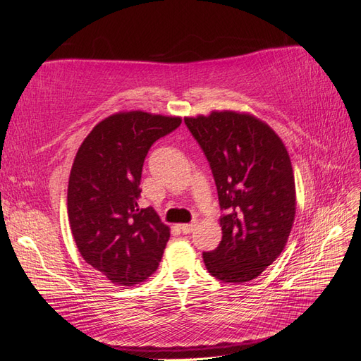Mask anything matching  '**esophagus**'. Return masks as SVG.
<instances>
[{
  "label": "esophagus",
  "mask_w": 361,
  "mask_h": 361,
  "mask_svg": "<svg viewBox=\"0 0 361 361\" xmlns=\"http://www.w3.org/2000/svg\"><path fill=\"white\" fill-rule=\"evenodd\" d=\"M192 224H180L179 226V228H180V232L183 233V235H188V233H191L192 232Z\"/></svg>",
  "instance_id": "obj_1"
}]
</instances>
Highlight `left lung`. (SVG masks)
Returning <instances> with one entry per match:
<instances>
[{"instance_id":"1","label":"left lung","mask_w":361,"mask_h":361,"mask_svg":"<svg viewBox=\"0 0 361 361\" xmlns=\"http://www.w3.org/2000/svg\"><path fill=\"white\" fill-rule=\"evenodd\" d=\"M202 147L224 212L223 238L203 253L206 269L224 283L260 276L285 248L295 218V180L289 154L267 123L250 114L212 111L187 117Z\"/></svg>"}]
</instances>
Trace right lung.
Listing matches in <instances>:
<instances>
[{
	"instance_id": "obj_1",
	"label": "right lung",
	"mask_w": 361,
	"mask_h": 361,
	"mask_svg": "<svg viewBox=\"0 0 361 361\" xmlns=\"http://www.w3.org/2000/svg\"><path fill=\"white\" fill-rule=\"evenodd\" d=\"M180 117L117 113L80 146L69 176L68 215L82 259L114 285L134 286L157 271L170 228L154 207L141 209L140 180L147 152Z\"/></svg>"
}]
</instances>
